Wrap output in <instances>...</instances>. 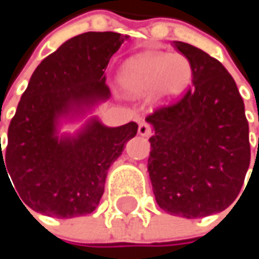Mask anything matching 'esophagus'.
Returning a JSON list of instances; mask_svg holds the SVG:
<instances>
[{"instance_id":"esophagus-1","label":"esophagus","mask_w":259,"mask_h":259,"mask_svg":"<svg viewBox=\"0 0 259 259\" xmlns=\"http://www.w3.org/2000/svg\"><path fill=\"white\" fill-rule=\"evenodd\" d=\"M138 133L141 136H150L151 135V126L147 121H141L139 123V127H138Z\"/></svg>"}]
</instances>
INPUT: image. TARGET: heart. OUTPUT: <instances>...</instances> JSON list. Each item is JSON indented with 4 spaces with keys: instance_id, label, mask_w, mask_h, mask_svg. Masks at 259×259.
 <instances>
[{
    "instance_id": "obj_1",
    "label": "heart",
    "mask_w": 259,
    "mask_h": 259,
    "mask_svg": "<svg viewBox=\"0 0 259 259\" xmlns=\"http://www.w3.org/2000/svg\"><path fill=\"white\" fill-rule=\"evenodd\" d=\"M118 79L133 96H144L154 90L159 99H174L190 83L192 66L181 54L145 52L127 60Z\"/></svg>"
}]
</instances>
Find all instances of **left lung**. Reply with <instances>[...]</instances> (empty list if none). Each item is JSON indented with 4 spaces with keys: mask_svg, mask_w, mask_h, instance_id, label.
Here are the masks:
<instances>
[{
    "mask_svg": "<svg viewBox=\"0 0 259 259\" xmlns=\"http://www.w3.org/2000/svg\"><path fill=\"white\" fill-rule=\"evenodd\" d=\"M174 46L192 66L193 85L145 118L153 126L148 172L162 210L205 218L228 208L241 190L250 163L249 124L222 63L189 43Z\"/></svg>",
    "mask_w": 259,
    "mask_h": 259,
    "instance_id": "1",
    "label": "left lung"
}]
</instances>
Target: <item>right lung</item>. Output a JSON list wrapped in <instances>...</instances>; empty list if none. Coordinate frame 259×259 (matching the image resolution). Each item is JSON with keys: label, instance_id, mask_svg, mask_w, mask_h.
<instances>
[{"label": "right lung", "instance_id": "obj_1", "mask_svg": "<svg viewBox=\"0 0 259 259\" xmlns=\"http://www.w3.org/2000/svg\"><path fill=\"white\" fill-rule=\"evenodd\" d=\"M127 38L112 31L79 34L34 70L10 121L7 147H0V181L3 171L10 176L26 211L66 219L99 205L108 169L138 124L106 127L93 118L76 136L63 138L57 126L61 117L109 99L105 70Z\"/></svg>", "mask_w": 259, "mask_h": 259}]
</instances>
